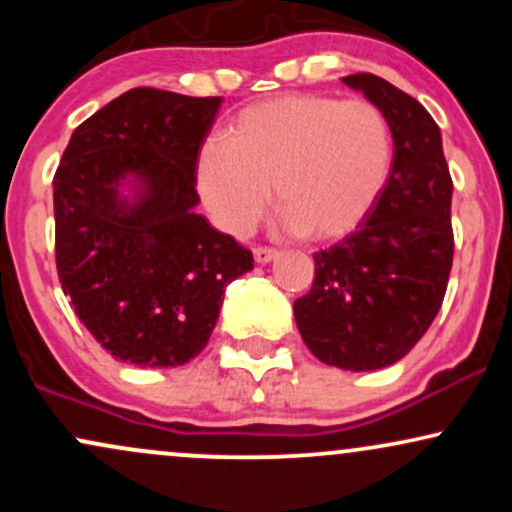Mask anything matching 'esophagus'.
<instances>
[{"mask_svg": "<svg viewBox=\"0 0 512 512\" xmlns=\"http://www.w3.org/2000/svg\"><path fill=\"white\" fill-rule=\"evenodd\" d=\"M276 257H279V252H276L274 248H255L257 264H269L272 260H276Z\"/></svg>", "mask_w": 512, "mask_h": 512, "instance_id": "34e87169", "label": "esophagus"}]
</instances>
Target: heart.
Wrapping results in <instances>:
<instances>
[{
    "mask_svg": "<svg viewBox=\"0 0 512 512\" xmlns=\"http://www.w3.org/2000/svg\"><path fill=\"white\" fill-rule=\"evenodd\" d=\"M392 170L385 115L363 98L291 93L250 105L197 158V192L226 233L252 231L269 202L286 231L346 236L370 214Z\"/></svg>",
    "mask_w": 512,
    "mask_h": 512,
    "instance_id": "obj_1",
    "label": "heart"
}]
</instances>
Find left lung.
Returning <instances> with one entry per match:
<instances>
[{"label": "left lung", "mask_w": 512, "mask_h": 512, "mask_svg": "<svg viewBox=\"0 0 512 512\" xmlns=\"http://www.w3.org/2000/svg\"><path fill=\"white\" fill-rule=\"evenodd\" d=\"M385 115L392 170L370 214L330 250L315 252L313 289L293 303L298 332L322 363L392 366L436 320L452 267V180L428 110L375 74L344 76Z\"/></svg>", "instance_id": "1"}]
</instances>
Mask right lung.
I'll return each instance as SVG.
<instances>
[{
	"label": "right lung",
	"mask_w": 512,
	"mask_h": 512,
	"mask_svg": "<svg viewBox=\"0 0 512 512\" xmlns=\"http://www.w3.org/2000/svg\"><path fill=\"white\" fill-rule=\"evenodd\" d=\"M223 98L132 88L74 129L52 180L62 291L96 342L142 368L209 342L252 252L197 214V158Z\"/></svg>",
	"instance_id": "1"
}]
</instances>
